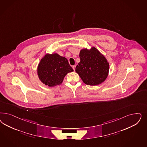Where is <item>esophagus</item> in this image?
Returning <instances> with one entry per match:
<instances>
[{"label":"esophagus","instance_id":"34e87169","mask_svg":"<svg viewBox=\"0 0 147 147\" xmlns=\"http://www.w3.org/2000/svg\"><path fill=\"white\" fill-rule=\"evenodd\" d=\"M75 67H76V65H73V66H72V68H73V69H74V71H75Z\"/></svg>","mask_w":147,"mask_h":147}]
</instances>
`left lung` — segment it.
Segmentation results:
<instances>
[{
	"instance_id": "obj_1",
	"label": "left lung",
	"mask_w": 147,
	"mask_h": 147,
	"mask_svg": "<svg viewBox=\"0 0 147 147\" xmlns=\"http://www.w3.org/2000/svg\"><path fill=\"white\" fill-rule=\"evenodd\" d=\"M80 57L81 61L75 71L85 84L99 85L106 80L109 74V63L96 47L82 49Z\"/></svg>"
}]
</instances>
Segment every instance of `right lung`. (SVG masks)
<instances>
[{
	"instance_id": "1",
	"label": "right lung",
	"mask_w": 147,
	"mask_h": 147,
	"mask_svg": "<svg viewBox=\"0 0 147 147\" xmlns=\"http://www.w3.org/2000/svg\"><path fill=\"white\" fill-rule=\"evenodd\" d=\"M74 71L65 57L56 53L46 54L38 64V77L43 84L53 87L62 84L64 77Z\"/></svg>"
}]
</instances>
